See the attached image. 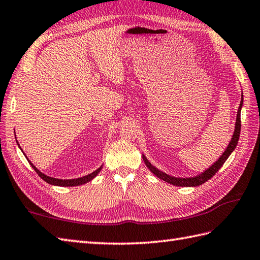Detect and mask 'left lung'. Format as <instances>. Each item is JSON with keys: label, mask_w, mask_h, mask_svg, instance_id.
<instances>
[{"label": "left lung", "mask_w": 260, "mask_h": 260, "mask_svg": "<svg viewBox=\"0 0 260 260\" xmlns=\"http://www.w3.org/2000/svg\"><path fill=\"white\" fill-rule=\"evenodd\" d=\"M242 104H244V96L241 95V102H240L238 113H237V118H236L235 132H234L233 137H231V141L229 142L227 148H225L224 152L222 153V155L220 156L217 159V161H215L211 165V167H209V169L204 171V172L198 174L196 176H192V178H175V176L169 175L167 173L162 172V171H159L158 169H156L155 167H154V165L151 164V162L148 161V159L144 155H143V159H144L146 167L150 169L151 172L154 175H156L158 179H161L165 182H168V183L175 185V186H199V185L203 184L204 182H207L209 179H211L212 176L218 172L219 169L222 167L225 161H227V158L230 156V154L235 151L237 144H238L239 136H240V128H241L240 112H241V108H242Z\"/></svg>", "instance_id": "8db88e82"}]
</instances>
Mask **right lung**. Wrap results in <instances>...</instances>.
Returning a JSON list of instances; mask_svg holds the SVG:
<instances>
[{
  "instance_id": "1",
  "label": "right lung",
  "mask_w": 260,
  "mask_h": 260,
  "mask_svg": "<svg viewBox=\"0 0 260 260\" xmlns=\"http://www.w3.org/2000/svg\"><path fill=\"white\" fill-rule=\"evenodd\" d=\"M16 139V137H15ZM18 142V141H16ZM18 145H19V143H18ZM20 146V145H19ZM21 148V147H20ZM22 151V150H21ZM23 152V151H22ZM25 155V154H24ZM26 157V156H25ZM26 159L27 161H29V163L31 164V167L33 168V170L36 171V172L38 173V175L40 176V178L43 180V181H46L47 183H49V184H52V185H57V186H77V185H81V184H85V183H87V182H89V181H91L93 178H96L97 176V174L101 172V170L103 169V165L101 168H98L96 171H93L92 173H90V174H88V175H85V176H82V178H78V179H70V180H62V179H56V178H51V176H48V175H46V174H43L42 172H40V171H39L35 165H33L32 163H31V161L29 158L26 157Z\"/></svg>"
}]
</instances>
